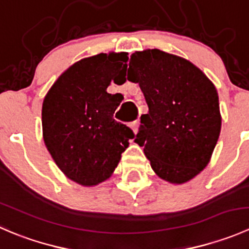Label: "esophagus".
Segmentation results:
<instances>
[{"instance_id":"obj_1","label":"esophagus","mask_w":249,"mask_h":249,"mask_svg":"<svg viewBox=\"0 0 249 249\" xmlns=\"http://www.w3.org/2000/svg\"><path fill=\"white\" fill-rule=\"evenodd\" d=\"M139 127H140L139 120H136V122H134L131 124V129H132V131H134V134H137V132H139Z\"/></svg>"}]
</instances>
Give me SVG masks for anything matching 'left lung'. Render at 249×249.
Returning <instances> with one entry per match:
<instances>
[{"instance_id":"8db88e82","label":"left lung","mask_w":249,"mask_h":249,"mask_svg":"<svg viewBox=\"0 0 249 249\" xmlns=\"http://www.w3.org/2000/svg\"><path fill=\"white\" fill-rule=\"evenodd\" d=\"M127 80L139 83L149 112L135 142L158 177L184 184L210 162L222 115L214 84L189 60L160 49L131 55Z\"/></svg>"}]
</instances>
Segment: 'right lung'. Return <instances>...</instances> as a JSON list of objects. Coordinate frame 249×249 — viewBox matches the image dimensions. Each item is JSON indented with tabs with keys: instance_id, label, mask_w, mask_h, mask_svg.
Here are the masks:
<instances>
[{
	"instance_id": "add662e5",
	"label": "right lung",
	"mask_w": 249,
	"mask_h": 249,
	"mask_svg": "<svg viewBox=\"0 0 249 249\" xmlns=\"http://www.w3.org/2000/svg\"><path fill=\"white\" fill-rule=\"evenodd\" d=\"M127 60L124 52L84 57L62 72L44 96L47 149L62 173L83 187L108 179L134 137L131 129L113 119L123 96L107 92Z\"/></svg>"
}]
</instances>
